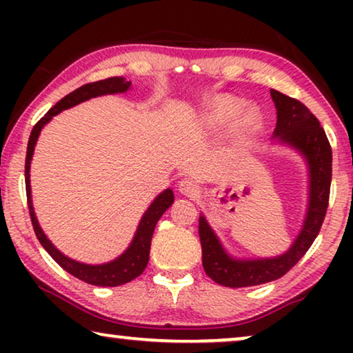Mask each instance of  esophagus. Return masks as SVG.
I'll use <instances>...</instances> for the list:
<instances>
[{
    "label": "esophagus",
    "mask_w": 353,
    "mask_h": 353,
    "mask_svg": "<svg viewBox=\"0 0 353 353\" xmlns=\"http://www.w3.org/2000/svg\"><path fill=\"white\" fill-rule=\"evenodd\" d=\"M178 190H180L181 194L188 197H194L199 192V185H197L196 180L192 178H183V180L178 183Z\"/></svg>",
    "instance_id": "obj_1"
}]
</instances>
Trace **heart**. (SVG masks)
I'll use <instances>...</instances> for the list:
<instances>
[{
	"instance_id": "1",
	"label": "heart",
	"mask_w": 353,
	"mask_h": 353,
	"mask_svg": "<svg viewBox=\"0 0 353 353\" xmlns=\"http://www.w3.org/2000/svg\"><path fill=\"white\" fill-rule=\"evenodd\" d=\"M207 119L212 125H225L233 120V133L245 138L262 125V114L257 108H245L244 99L231 94H219L207 108Z\"/></svg>"
}]
</instances>
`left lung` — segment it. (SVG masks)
Returning <instances> with one entry per match:
<instances>
[{"label": "left lung", "mask_w": 353, "mask_h": 353, "mask_svg": "<svg viewBox=\"0 0 353 353\" xmlns=\"http://www.w3.org/2000/svg\"><path fill=\"white\" fill-rule=\"evenodd\" d=\"M272 93L276 108V128L273 137L288 144L305 157L310 175L308 210L301 233L286 254L273 259L238 260L230 257L219 238L199 216V238L202 245V267L209 278L226 288H248L265 284L281 278L301 260L320 233L330 204V188L332 173V151L325 130L305 104L279 93Z\"/></svg>", "instance_id": "left-lung-1"}]
</instances>
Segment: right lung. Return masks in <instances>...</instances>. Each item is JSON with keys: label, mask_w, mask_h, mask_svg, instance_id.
Returning <instances> with one entry per match:
<instances>
[{"label": "right lung", "mask_w": 353, "mask_h": 353, "mask_svg": "<svg viewBox=\"0 0 353 353\" xmlns=\"http://www.w3.org/2000/svg\"><path fill=\"white\" fill-rule=\"evenodd\" d=\"M132 85V81H127L122 77H110V79L93 81V83H86L75 91H72L67 96H64L61 101H57L56 105L48 110L45 117H41L33 127L30 138H28V146H27V157H26V191H27V202H28V212H30V219L33 230H35V234L38 241H40L43 248L46 249V252L54 259V262L61 265L62 268L65 270L67 273L74 274L75 278L81 279V281L93 284V286H103V288H112V286H120V284L130 283L132 279L138 278L139 274L144 272L146 265L149 262V250H151V239L154 234V228H156L157 221L163 215L168 207L173 204V191L165 190L161 192L149 209L144 212L141 221H139L137 233H134V238L132 244L128 245V249L117 257L112 262L103 263V265H86L75 262L59 252L54 245L51 244V241L46 238V234L43 233V230L38 225V220L35 216V212H33L32 205V190H30V161L33 156V149H35L37 139L40 137L41 128L50 122V120L57 115L62 110L74 108V105L83 103V101H88L91 98H96V96L103 94H114V93H125Z\"/></svg>", "instance_id": "add662e5"}]
</instances>
